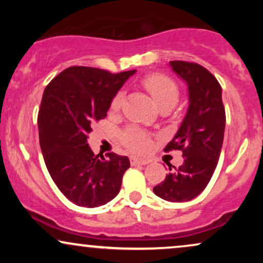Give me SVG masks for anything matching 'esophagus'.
<instances>
[{
    "instance_id": "1",
    "label": "esophagus",
    "mask_w": 263,
    "mask_h": 263,
    "mask_svg": "<svg viewBox=\"0 0 263 263\" xmlns=\"http://www.w3.org/2000/svg\"><path fill=\"white\" fill-rule=\"evenodd\" d=\"M151 161L149 159H144V158H138V157H131V163L132 164H148Z\"/></svg>"
}]
</instances>
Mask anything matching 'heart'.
I'll list each match as a JSON object with an SVG mask.
<instances>
[{"label":"heart","mask_w":263,"mask_h":263,"mask_svg":"<svg viewBox=\"0 0 263 263\" xmlns=\"http://www.w3.org/2000/svg\"><path fill=\"white\" fill-rule=\"evenodd\" d=\"M142 85L151 93L152 99L159 108L173 107L179 99V87L171 78L163 74H149L142 79ZM123 93L120 91L111 101V111H117L121 106ZM122 141L129 149L135 152H146L151 146L149 136L140 127L131 126L122 134Z\"/></svg>","instance_id":"obj_1"}]
</instances>
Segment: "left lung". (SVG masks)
Returning a JSON list of instances; mask_svg holds the SVG:
<instances>
[{
	"label": "left lung",
	"instance_id": "obj_1",
	"mask_svg": "<svg viewBox=\"0 0 263 263\" xmlns=\"http://www.w3.org/2000/svg\"><path fill=\"white\" fill-rule=\"evenodd\" d=\"M172 70L188 86V110L177 134L164 151L179 149V168L168 164L171 173L153 188L157 197L183 203L198 197L210 182L218 164L225 131L221 86L209 70L195 63L174 60Z\"/></svg>",
	"mask_w": 263,
	"mask_h": 263
}]
</instances>
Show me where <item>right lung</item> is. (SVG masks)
I'll use <instances>...</instances> for the list:
<instances>
[{
	"label": "right lung",
	"mask_w": 263,
	"mask_h": 263,
	"mask_svg": "<svg viewBox=\"0 0 263 263\" xmlns=\"http://www.w3.org/2000/svg\"><path fill=\"white\" fill-rule=\"evenodd\" d=\"M135 73L70 66L45 87L38 112L39 144L54 183L79 206L105 205L121 188L128 157L93 155L87 136L93 122L106 117L115 95Z\"/></svg>",
	"instance_id": "obj_1"
}]
</instances>
